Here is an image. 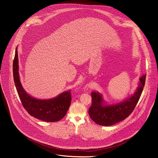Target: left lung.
Segmentation results:
<instances>
[{"instance_id": "obj_1", "label": "left lung", "mask_w": 158, "mask_h": 158, "mask_svg": "<svg viewBox=\"0 0 158 158\" xmlns=\"http://www.w3.org/2000/svg\"><path fill=\"white\" fill-rule=\"evenodd\" d=\"M146 74L140 78L139 86L135 93L122 103L113 105H104L102 95L92 92V103L89 108L91 118L97 124L111 126L127 118L136 106L144 89Z\"/></svg>"}]
</instances>
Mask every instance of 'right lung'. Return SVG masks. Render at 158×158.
<instances>
[{
    "label": "right lung",
    "mask_w": 158,
    "mask_h": 158,
    "mask_svg": "<svg viewBox=\"0 0 158 158\" xmlns=\"http://www.w3.org/2000/svg\"><path fill=\"white\" fill-rule=\"evenodd\" d=\"M13 77L22 105L31 116L47 122H58L65 117L72 100L70 91L48 100L37 99L27 94L19 80L17 48L13 61Z\"/></svg>",
    "instance_id": "add662e5"
}]
</instances>
